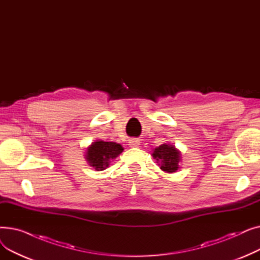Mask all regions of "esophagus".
<instances>
[{"label":"esophagus","mask_w":260,"mask_h":260,"mask_svg":"<svg viewBox=\"0 0 260 260\" xmlns=\"http://www.w3.org/2000/svg\"><path fill=\"white\" fill-rule=\"evenodd\" d=\"M128 144H129V146H132V147H137V146L140 145V140L137 139V138H132V139H129V141H128Z\"/></svg>","instance_id":"esophagus-1"}]
</instances>
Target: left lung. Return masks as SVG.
Returning <instances> with one entry per match:
<instances>
[{"label": "left lung", "mask_w": 260, "mask_h": 260, "mask_svg": "<svg viewBox=\"0 0 260 260\" xmlns=\"http://www.w3.org/2000/svg\"><path fill=\"white\" fill-rule=\"evenodd\" d=\"M153 157L159 162L160 169L167 173H175L179 169L180 153L171 144H161L156 147Z\"/></svg>", "instance_id": "obj_1"}]
</instances>
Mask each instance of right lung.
I'll return each instance as SVG.
<instances>
[{"label":"right lung","mask_w":260,"mask_h":260,"mask_svg":"<svg viewBox=\"0 0 260 260\" xmlns=\"http://www.w3.org/2000/svg\"><path fill=\"white\" fill-rule=\"evenodd\" d=\"M123 152V147L116 142L95 141L87 148L86 160L89 166L97 171H102L109 166L111 160L118 157Z\"/></svg>","instance_id":"1"}]
</instances>
